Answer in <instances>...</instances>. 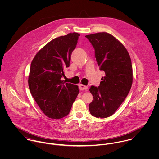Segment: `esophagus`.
Segmentation results:
<instances>
[{
  "label": "esophagus",
  "mask_w": 159,
  "mask_h": 159,
  "mask_svg": "<svg viewBox=\"0 0 159 159\" xmlns=\"http://www.w3.org/2000/svg\"><path fill=\"white\" fill-rule=\"evenodd\" d=\"M79 87H80V89L81 90H87V89H88V86H84V85L81 84L79 85Z\"/></svg>",
  "instance_id": "1"
}]
</instances>
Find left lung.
<instances>
[{"mask_svg": "<svg viewBox=\"0 0 159 159\" xmlns=\"http://www.w3.org/2000/svg\"><path fill=\"white\" fill-rule=\"evenodd\" d=\"M95 49L100 70L104 71L100 86H92L93 100L89 104L90 113L105 118L113 115L124 101L131 89L133 70L130 55L117 39L107 32L86 35Z\"/></svg>", "mask_w": 159, "mask_h": 159, "instance_id": "obj_1", "label": "left lung"}]
</instances>
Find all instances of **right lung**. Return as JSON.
I'll use <instances>...</instances> for the list:
<instances>
[{
	"label": "right lung",
	"mask_w": 159,
	"mask_h": 159,
	"mask_svg": "<svg viewBox=\"0 0 159 159\" xmlns=\"http://www.w3.org/2000/svg\"><path fill=\"white\" fill-rule=\"evenodd\" d=\"M78 33L56 38L43 46L33 59L28 83L36 103L49 118L61 119L70 113L79 93L78 86L61 80L70 66L78 43Z\"/></svg>",
	"instance_id": "right-lung-1"
}]
</instances>
